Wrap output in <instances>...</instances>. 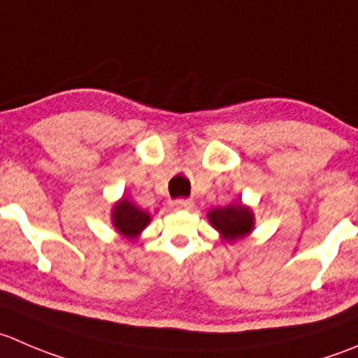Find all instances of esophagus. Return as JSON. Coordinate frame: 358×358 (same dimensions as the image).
Instances as JSON below:
<instances>
[{
  "label": "esophagus",
  "instance_id": "esophagus-1",
  "mask_svg": "<svg viewBox=\"0 0 358 358\" xmlns=\"http://www.w3.org/2000/svg\"><path fill=\"white\" fill-rule=\"evenodd\" d=\"M173 208H175V210H190V208H192V201L190 199H175L173 201Z\"/></svg>",
  "mask_w": 358,
  "mask_h": 358
}]
</instances>
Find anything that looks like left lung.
Listing matches in <instances>:
<instances>
[{
	"label": "left lung",
	"mask_w": 358,
	"mask_h": 358,
	"mask_svg": "<svg viewBox=\"0 0 358 358\" xmlns=\"http://www.w3.org/2000/svg\"><path fill=\"white\" fill-rule=\"evenodd\" d=\"M211 225L229 241L241 238L253 227V215L248 208L241 204H232L227 208H215L208 213Z\"/></svg>",
	"instance_id": "obj_1"
}]
</instances>
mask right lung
Instances as JSON below:
<instances>
[{
    "instance_id": "obj_1",
    "label": "right lung",
    "mask_w": 358,
    "mask_h": 358,
    "mask_svg": "<svg viewBox=\"0 0 358 358\" xmlns=\"http://www.w3.org/2000/svg\"><path fill=\"white\" fill-rule=\"evenodd\" d=\"M148 222H150V215L141 211L140 208L134 206L127 199H122L113 208V224L122 234L129 236V238H133L141 229H145Z\"/></svg>"
}]
</instances>
